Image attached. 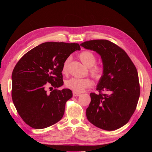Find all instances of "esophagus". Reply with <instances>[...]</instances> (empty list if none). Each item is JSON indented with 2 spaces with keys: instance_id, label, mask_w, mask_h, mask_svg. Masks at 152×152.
I'll use <instances>...</instances> for the list:
<instances>
[{
  "instance_id": "esophagus-1",
  "label": "esophagus",
  "mask_w": 152,
  "mask_h": 152,
  "mask_svg": "<svg viewBox=\"0 0 152 152\" xmlns=\"http://www.w3.org/2000/svg\"><path fill=\"white\" fill-rule=\"evenodd\" d=\"M81 95V93H78V92H76V91H73V96H78Z\"/></svg>"
}]
</instances>
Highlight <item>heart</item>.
I'll return each instance as SVG.
<instances>
[{"instance_id":"b5f03b06","label":"heart","mask_w":152,"mask_h":152,"mask_svg":"<svg viewBox=\"0 0 152 152\" xmlns=\"http://www.w3.org/2000/svg\"><path fill=\"white\" fill-rule=\"evenodd\" d=\"M79 58L86 66L89 68V73L95 79L101 78L104 74V68L101 64H96V57L90 51H83L79 54ZM70 57H68L64 61L62 66V72L66 74L69 69ZM92 82L89 78L72 77L67 80L65 85L68 88L76 92H82L86 88H89Z\"/></svg>"}]
</instances>
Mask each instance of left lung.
<instances>
[{"instance_id": "1", "label": "left lung", "mask_w": 152, "mask_h": 152, "mask_svg": "<svg viewBox=\"0 0 152 152\" xmlns=\"http://www.w3.org/2000/svg\"><path fill=\"white\" fill-rule=\"evenodd\" d=\"M80 46L101 55L104 68L96 88L99 93H90L87 118L102 129H118L129 121L138 104L140 88L136 67L121 48L109 40H89Z\"/></svg>"}]
</instances>
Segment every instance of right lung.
Masks as SVG:
<instances>
[{
	"instance_id": "obj_1",
	"label": "right lung",
	"mask_w": 152,
	"mask_h": 152,
	"mask_svg": "<svg viewBox=\"0 0 152 152\" xmlns=\"http://www.w3.org/2000/svg\"><path fill=\"white\" fill-rule=\"evenodd\" d=\"M77 43L47 42L25 53L12 72V98L25 124L36 129L50 127L63 118L66 102L72 96L63 85L64 61L76 50ZM48 86L55 88L48 94Z\"/></svg>"
}]
</instances>
